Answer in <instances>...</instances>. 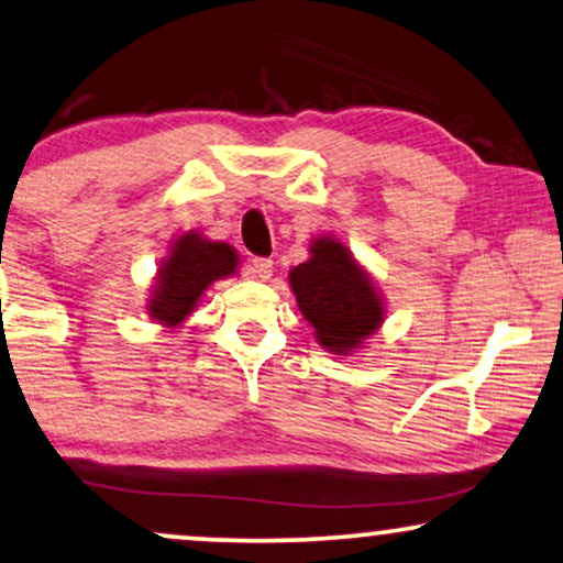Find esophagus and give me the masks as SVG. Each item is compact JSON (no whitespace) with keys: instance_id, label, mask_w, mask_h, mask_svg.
<instances>
[{"instance_id":"esophagus-1","label":"esophagus","mask_w":563,"mask_h":563,"mask_svg":"<svg viewBox=\"0 0 563 563\" xmlns=\"http://www.w3.org/2000/svg\"><path fill=\"white\" fill-rule=\"evenodd\" d=\"M249 274H251V279H256V282H268L274 274V264L268 262V258H251Z\"/></svg>"}]
</instances>
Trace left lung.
<instances>
[{"mask_svg": "<svg viewBox=\"0 0 563 563\" xmlns=\"http://www.w3.org/2000/svg\"><path fill=\"white\" fill-rule=\"evenodd\" d=\"M289 287L314 340L335 355L363 347L386 320V299L368 268L330 233L312 239L307 262L289 272Z\"/></svg>", "mask_w": 563, "mask_h": 563, "instance_id": "8db88e82", "label": "left lung"}]
</instances>
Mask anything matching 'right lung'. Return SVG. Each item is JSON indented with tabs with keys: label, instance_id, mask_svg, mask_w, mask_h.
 <instances>
[{
	"label": "right lung",
	"instance_id": "obj_1",
	"mask_svg": "<svg viewBox=\"0 0 563 563\" xmlns=\"http://www.w3.org/2000/svg\"><path fill=\"white\" fill-rule=\"evenodd\" d=\"M239 272V251L225 241H210L200 231H187L169 243L159 262L146 314L162 328L175 330L200 305V297L218 279Z\"/></svg>",
	"mask_w": 563,
	"mask_h": 563
}]
</instances>
